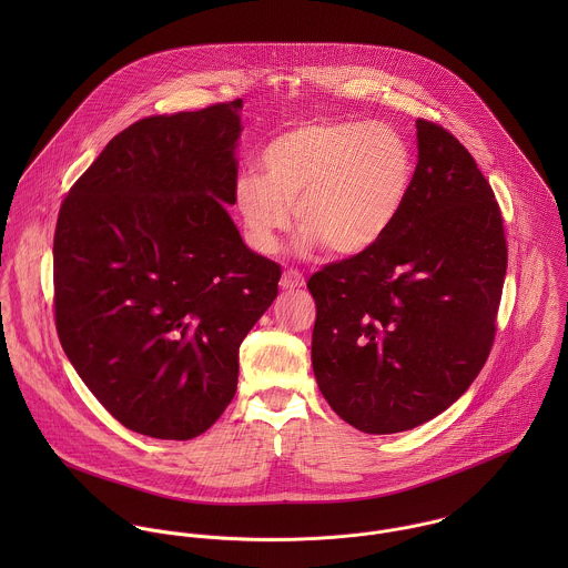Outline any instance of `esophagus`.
Segmentation results:
<instances>
[{"label":"esophagus","instance_id":"34e87169","mask_svg":"<svg viewBox=\"0 0 568 568\" xmlns=\"http://www.w3.org/2000/svg\"><path fill=\"white\" fill-rule=\"evenodd\" d=\"M306 284V280H304V275L300 273V271H284V275H282V280H280V286L284 288V291H295V288H302Z\"/></svg>","mask_w":568,"mask_h":568}]
</instances>
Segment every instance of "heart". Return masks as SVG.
I'll return each instance as SVG.
<instances>
[{
  "label": "heart",
  "instance_id": "heart-1",
  "mask_svg": "<svg viewBox=\"0 0 568 568\" xmlns=\"http://www.w3.org/2000/svg\"><path fill=\"white\" fill-rule=\"evenodd\" d=\"M244 170L234 203L251 244L275 253L291 227L293 205L300 248L341 257L381 243L405 214L415 158L400 131L363 120H311L275 135Z\"/></svg>",
  "mask_w": 568,
  "mask_h": 568
}]
</instances>
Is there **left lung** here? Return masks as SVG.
<instances>
[{"label": "left lung", "mask_w": 568, "mask_h": 568, "mask_svg": "<svg viewBox=\"0 0 568 568\" xmlns=\"http://www.w3.org/2000/svg\"><path fill=\"white\" fill-rule=\"evenodd\" d=\"M415 129L398 225L308 280L317 385L369 435L415 428L466 394L486 365L507 268L500 210L477 162L446 129Z\"/></svg>", "instance_id": "8db88e82"}]
</instances>
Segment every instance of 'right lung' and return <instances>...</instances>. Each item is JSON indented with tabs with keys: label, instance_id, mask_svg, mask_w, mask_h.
<instances>
[{
	"label": "right lung",
	"instance_id": "add662e5",
	"mask_svg": "<svg viewBox=\"0 0 568 568\" xmlns=\"http://www.w3.org/2000/svg\"><path fill=\"white\" fill-rule=\"evenodd\" d=\"M243 100L144 118L74 183L54 234V311L82 383L155 439L205 433L239 387V347L280 264L243 243L234 205Z\"/></svg>",
	"mask_w": 568,
	"mask_h": 568
}]
</instances>
